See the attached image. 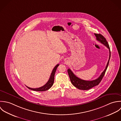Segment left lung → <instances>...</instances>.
<instances>
[{
  "mask_svg": "<svg viewBox=\"0 0 121 121\" xmlns=\"http://www.w3.org/2000/svg\"><path fill=\"white\" fill-rule=\"evenodd\" d=\"M95 35L96 37V39L97 41H99L100 43L104 44L105 46H106L109 49V59L108 62V63L107 64V65L106 66V68L104 71L101 73L100 75L95 80L89 81V80H85L81 79L78 77H77L76 76L74 75V74L73 73V72L70 69H68L67 70V72L68 73V75L69 76L70 80L72 83L73 85L75 86L76 88L80 89V90H89L92 87L97 86L99 84V83L100 82L101 80H102L104 75H105V73H106V71L107 69V68L108 65L110 58V48L109 46V45L105 39V38L101 34H95Z\"/></svg>",
  "mask_w": 121,
  "mask_h": 121,
  "instance_id": "1",
  "label": "left lung"
}]
</instances>
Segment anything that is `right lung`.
I'll return each mask as SVG.
<instances>
[{"instance_id": "right-lung-1", "label": "right lung", "mask_w": 121, "mask_h": 121, "mask_svg": "<svg viewBox=\"0 0 121 121\" xmlns=\"http://www.w3.org/2000/svg\"><path fill=\"white\" fill-rule=\"evenodd\" d=\"M59 64H57L53 69L52 73H51L50 78L48 79V81L47 82V83L44 85V86H43L42 87H39V88H32L30 87H29L28 86H26V87L32 90L33 91H45L46 90H48L53 85L54 83V77H55V74L56 73V69L57 68V67L59 66Z\"/></svg>"}]
</instances>
